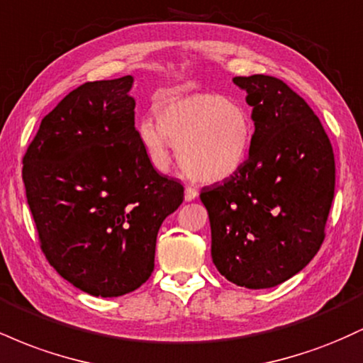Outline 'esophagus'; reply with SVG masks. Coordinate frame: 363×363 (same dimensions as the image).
<instances>
[{
	"mask_svg": "<svg viewBox=\"0 0 363 363\" xmlns=\"http://www.w3.org/2000/svg\"><path fill=\"white\" fill-rule=\"evenodd\" d=\"M184 198H186V201H193V199L198 198V191H196L193 186H186Z\"/></svg>",
	"mask_w": 363,
	"mask_h": 363,
	"instance_id": "esophagus-1",
	"label": "esophagus"
}]
</instances>
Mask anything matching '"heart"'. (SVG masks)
Masks as SVG:
<instances>
[{"label": "heart", "instance_id": "1", "mask_svg": "<svg viewBox=\"0 0 363 363\" xmlns=\"http://www.w3.org/2000/svg\"><path fill=\"white\" fill-rule=\"evenodd\" d=\"M157 121L145 118L138 135L157 167H167L172 145L182 169L196 181L222 182L247 158L252 119L239 102L215 91H167L157 101Z\"/></svg>", "mask_w": 363, "mask_h": 363}]
</instances>
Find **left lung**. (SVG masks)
Instances as JSON below:
<instances>
[{"label":"left lung","mask_w":363,"mask_h":363,"mask_svg":"<svg viewBox=\"0 0 363 363\" xmlns=\"http://www.w3.org/2000/svg\"><path fill=\"white\" fill-rule=\"evenodd\" d=\"M234 83L252 107L249 157L199 198L220 274L245 289H272L302 272L323 244L335 155L319 118L286 83L264 74Z\"/></svg>","instance_id":"left-lung-1"}]
</instances>
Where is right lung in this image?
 <instances>
[{"label": "right lung", "instance_id": "add662e5", "mask_svg": "<svg viewBox=\"0 0 363 363\" xmlns=\"http://www.w3.org/2000/svg\"><path fill=\"white\" fill-rule=\"evenodd\" d=\"M135 78L89 82L40 121L23 184L40 247L66 281L121 297L148 280L184 187L153 169L135 128Z\"/></svg>", "mask_w": 363, "mask_h": 363}]
</instances>
